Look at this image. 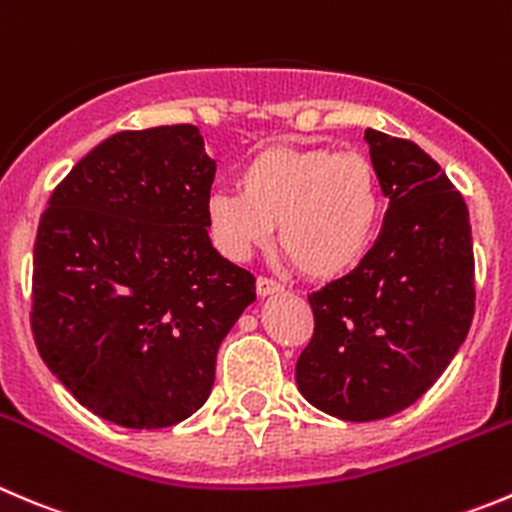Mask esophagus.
<instances>
[{"label":"esophagus","instance_id":"obj_1","mask_svg":"<svg viewBox=\"0 0 512 512\" xmlns=\"http://www.w3.org/2000/svg\"><path fill=\"white\" fill-rule=\"evenodd\" d=\"M285 287L280 282L270 280V277H257V295L260 297H270V295H280Z\"/></svg>","mask_w":512,"mask_h":512}]
</instances>
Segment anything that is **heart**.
Instances as JSON below:
<instances>
[{
  "label": "heart",
  "instance_id": "1",
  "mask_svg": "<svg viewBox=\"0 0 512 512\" xmlns=\"http://www.w3.org/2000/svg\"><path fill=\"white\" fill-rule=\"evenodd\" d=\"M217 247L232 260L277 240L310 280L330 282L355 270L382 222L375 165L357 152L325 147H265L240 170V190L207 200Z\"/></svg>",
  "mask_w": 512,
  "mask_h": 512
}]
</instances>
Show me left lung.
<instances>
[{
	"mask_svg": "<svg viewBox=\"0 0 512 512\" xmlns=\"http://www.w3.org/2000/svg\"><path fill=\"white\" fill-rule=\"evenodd\" d=\"M388 212L372 250L312 292L315 335L297 390L332 418L367 423L410 408L465 342L475 262L463 195L415 142L365 130Z\"/></svg>",
	"mask_w": 512,
	"mask_h": 512,
	"instance_id": "8db88e82",
	"label": "left lung"
}]
</instances>
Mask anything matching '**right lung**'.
Instances as JSON below:
<instances>
[{
	"label": "right lung",
	"instance_id": "right-lung-1",
	"mask_svg": "<svg viewBox=\"0 0 512 512\" xmlns=\"http://www.w3.org/2000/svg\"><path fill=\"white\" fill-rule=\"evenodd\" d=\"M215 160L195 124L117 132L49 197L34 242L32 332L99 418L170 428L205 405L255 277L207 235Z\"/></svg>",
	"mask_w": 512,
	"mask_h": 512
}]
</instances>
